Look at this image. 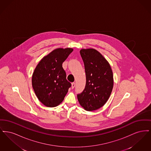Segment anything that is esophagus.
I'll return each mask as SVG.
<instances>
[{
	"label": "esophagus",
	"instance_id": "obj_1",
	"mask_svg": "<svg viewBox=\"0 0 151 151\" xmlns=\"http://www.w3.org/2000/svg\"><path fill=\"white\" fill-rule=\"evenodd\" d=\"M75 86H76V84H75V83H72V89H73V88L75 87Z\"/></svg>",
	"mask_w": 151,
	"mask_h": 151
}]
</instances>
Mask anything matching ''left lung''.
Instances as JSON below:
<instances>
[{"mask_svg": "<svg viewBox=\"0 0 151 151\" xmlns=\"http://www.w3.org/2000/svg\"><path fill=\"white\" fill-rule=\"evenodd\" d=\"M86 84L83 91L78 94L80 105L86 111H93L107 102L113 88V75L108 61L93 49H81Z\"/></svg>", "mask_w": 151, "mask_h": 151, "instance_id": "obj_1", "label": "left lung"}]
</instances>
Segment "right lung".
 I'll return each mask as SVG.
<instances>
[{"instance_id":"right-lung-1","label":"right lung","mask_w":151,"mask_h":151,"mask_svg":"<svg viewBox=\"0 0 151 151\" xmlns=\"http://www.w3.org/2000/svg\"><path fill=\"white\" fill-rule=\"evenodd\" d=\"M73 51L59 48L43 57L32 76V86L37 98L44 105L55 107L65 99L71 84L66 79L62 64Z\"/></svg>"}]
</instances>
